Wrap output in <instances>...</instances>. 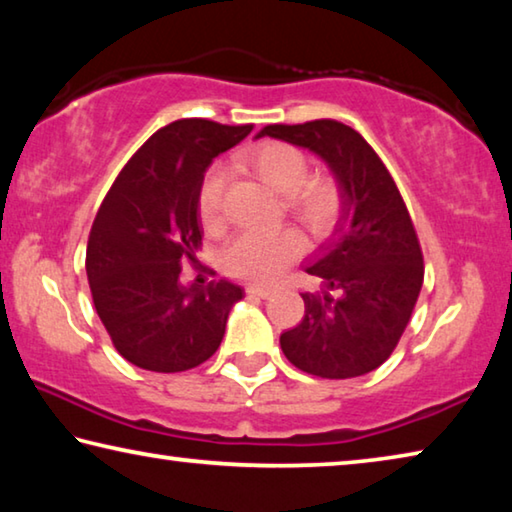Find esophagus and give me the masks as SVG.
Here are the masks:
<instances>
[{
  "mask_svg": "<svg viewBox=\"0 0 512 512\" xmlns=\"http://www.w3.org/2000/svg\"><path fill=\"white\" fill-rule=\"evenodd\" d=\"M277 289L273 287V284H248V293H253V296H259V298H268L273 296Z\"/></svg>",
  "mask_w": 512,
  "mask_h": 512,
  "instance_id": "esophagus-1",
  "label": "esophagus"
}]
</instances>
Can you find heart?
I'll list each match as a JSON object with an SVG mask.
<instances>
[{"label":"heart","mask_w":512,"mask_h":512,"mask_svg":"<svg viewBox=\"0 0 512 512\" xmlns=\"http://www.w3.org/2000/svg\"><path fill=\"white\" fill-rule=\"evenodd\" d=\"M248 160L264 183L280 194H289V207L316 235H325L341 219L343 192L327 173L307 176V158L296 146L284 142H262L248 153ZM225 167L214 164L198 185L196 210L203 225L212 228L221 216ZM302 250L296 230H246L228 248V264L237 273L273 277Z\"/></svg>","instance_id":"b5f03b06"}]
</instances>
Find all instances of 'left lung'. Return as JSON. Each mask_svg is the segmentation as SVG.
I'll return each mask as SVG.
<instances>
[{
	"mask_svg": "<svg viewBox=\"0 0 512 512\" xmlns=\"http://www.w3.org/2000/svg\"><path fill=\"white\" fill-rule=\"evenodd\" d=\"M264 135L316 153L343 192L334 239L305 266L318 289L302 293L305 318L280 336L284 357L325 379L366 375L391 357L422 289L409 210L379 155L341 121L271 124Z\"/></svg>",
	"mask_w": 512,
	"mask_h": 512,
	"instance_id": "8db88e82",
	"label": "left lung"
}]
</instances>
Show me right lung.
<instances>
[{
    "instance_id": "right-lung-1",
    "label": "right lung",
    "mask_w": 512,
    "mask_h": 512,
    "mask_svg": "<svg viewBox=\"0 0 512 512\" xmlns=\"http://www.w3.org/2000/svg\"><path fill=\"white\" fill-rule=\"evenodd\" d=\"M250 131V124L171 121L137 149L103 198L85 271L112 345L137 368L201 366L219 350L230 309L244 298L235 282H183L180 275L201 248L198 185L216 155Z\"/></svg>"
}]
</instances>
